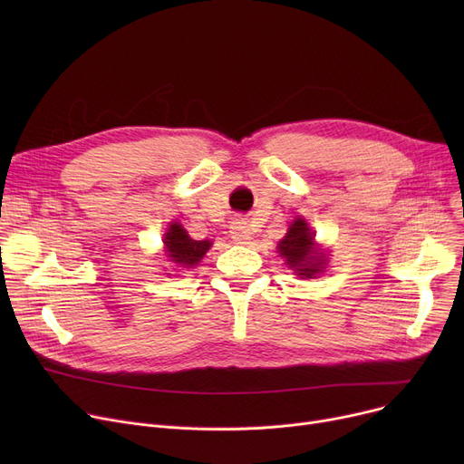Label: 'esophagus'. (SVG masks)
<instances>
[{
  "mask_svg": "<svg viewBox=\"0 0 464 464\" xmlns=\"http://www.w3.org/2000/svg\"><path fill=\"white\" fill-rule=\"evenodd\" d=\"M231 238L237 242V245H246V240H250V229L248 224L242 218H237L229 226Z\"/></svg>",
  "mask_w": 464,
  "mask_h": 464,
  "instance_id": "1",
  "label": "esophagus"
}]
</instances>
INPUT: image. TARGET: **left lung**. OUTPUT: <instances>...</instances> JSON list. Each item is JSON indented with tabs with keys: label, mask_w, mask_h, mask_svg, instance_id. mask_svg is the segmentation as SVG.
Listing matches in <instances>:
<instances>
[{
	"label": "left lung",
	"mask_w": 464,
	"mask_h": 464,
	"mask_svg": "<svg viewBox=\"0 0 464 464\" xmlns=\"http://www.w3.org/2000/svg\"><path fill=\"white\" fill-rule=\"evenodd\" d=\"M278 252L285 257V263L303 278H314L322 273V256H315L314 233L303 218H297L289 226V231L278 245Z\"/></svg>",
	"instance_id": "obj_1"
}]
</instances>
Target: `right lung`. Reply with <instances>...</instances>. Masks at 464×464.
Returning <instances> with one entry per match:
<instances>
[{
	"instance_id": "right-lung-1",
	"label": "right lung",
	"mask_w": 464,
	"mask_h": 464,
	"mask_svg": "<svg viewBox=\"0 0 464 464\" xmlns=\"http://www.w3.org/2000/svg\"><path fill=\"white\" fill-rule=\"evenodd\" d=\"M165 246L169 257L180 266H193L201 261V257L210 248L208 240H193L180 224H170L165 233Z\"/></svg>"
}]
</instances>
